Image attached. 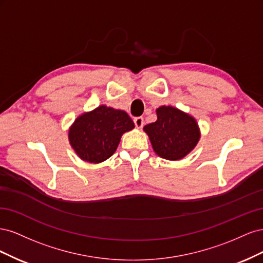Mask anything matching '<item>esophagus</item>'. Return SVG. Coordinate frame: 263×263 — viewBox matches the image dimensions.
<instances>
[{
	"instance_id": "34e87169",
	"label": "esophagus",
	"mask_w": 263,
	"mask_h": 263,
	"mask_svg": "<svg viewBox=\"0 0 263 263\" xmlns=\"http://www.w3.org/2000/svg\"><path fill=\"white\" fill-rule=\"evenodd\" d=\"M134 123H135V126H136L137 128H141V127L144 126V124H145V121H144V118H142V117H136V118H134Z\"/></svg>"
}]
</instances>
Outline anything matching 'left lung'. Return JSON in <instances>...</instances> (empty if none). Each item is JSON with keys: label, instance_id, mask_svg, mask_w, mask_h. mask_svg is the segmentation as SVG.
Segmentation results:
<instances>
[{"label": "left lung", "instance_id": "obj_1", "mask_svg": "<svg viewBox=\"0 0 263 263\" xmlns=\"http://www.w3.org/2000/svg\"><path fill=\"white\" fill-rule=\"evenodd\" d=\"M157 121L144 127L155 153L171 161L181 160L192 151L201 138L196 119L174 106L156 109Z\"/></svg>", "mask_w": 263, "mask_h": 263}]
</instances>
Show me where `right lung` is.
I'll use <instances>...</instances> for the list:
<instances>
[{
	"mask_svg": "<svg viewBox=\"0 0 263 263\" xmlns=\"http://www.w3.org/2000/svg\"><path fill=\"white\" fill-rule=\"evenodd\" d=\"M134 127L125 110L100 105L76 118L69 128L68 138L82 160L95 164L113 156L123 134Z\"/></svg>",
	"mask_w": 263,
	"mask_h": 263,
	"instance_id": "right-lung-1",
	"label": "right lung"
}]
</instances>
